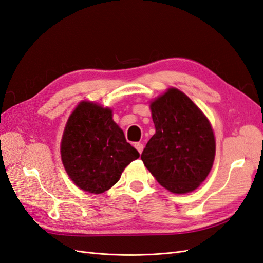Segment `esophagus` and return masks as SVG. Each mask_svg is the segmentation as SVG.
<instances>
[{
	"mask_svg": "<svg viewBox=\"0 0 263 263\" xmlns=\"http://www.w3.org/2000/svg\"><path fill=\"white\" fill-rule=\"evenodd\" d=\"M134 147H136V149L138 150V152H139L140 154L142 153V151H143V144H142V143H140V142L134 143Z\"/></svg>",
	"mask_w": 263,
	"mask_h": 263,
	"instance_id": "1",
	"label": "esophagus"
}]
</instances>
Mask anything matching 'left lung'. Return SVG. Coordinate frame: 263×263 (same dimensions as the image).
Returning a JSON list of instances; mask_svg holds the SVG:
<instances>
[{
  "instance_id": "8db88e82",
  "label": "left lung",
  "mask_w": 263,
  "mask_h": 263,
  "mask_svg": "<svg viewBox=\"0 0 263 263\" xmlns=\"http://www.w3.org/2000/svg\"><path fill=\"white\" fill-rule=\"evenodd\" d=\"M156 133L141 154L146 169L173 193L196 190L210 172L215 141L199 107L178 89H169L151 103Z\"/></svg>"
}]
</instances>
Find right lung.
<instances>
[{
  "mask_svg": "<svg viewBox=\"0 0 263 263\" xmlns=\"http://www.w3.org/2000/svg\"><path fill=\"white\" fill-rule=\"evenodd\" d=\"M61 157L73 182L99 194L116 184L125 166L140 154L126 142L110 109L81 102L65 125Z\"/></svg>",
  "mask_w": 263,
  "mask_h": 263,
  "instance_id": "add662e5",
  "label": "right lung"
}]
</instances>
